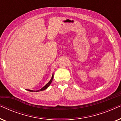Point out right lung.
Here are the masks:
<instances>
[{"instance_id": "1", "label": "right lung", "mask_w": 121, "mask_h": 121, "mask_svg": "<svg viewBox=\"0 0 121 121\" xmlns=\"http://www.w3.org/2000/svg\"><path fill=\"white\" fill-rule=\"evenodd\" d=\"M53 74H52V78H51V80H49V82H48V83L46 84V85H45V86H44L43 87H42V88H41V89H39V90H36V91H35V90H27V91H31V92H39V91H43V90H46V89L49 86V85H51V82H52V80H53Z\"/></svg>"}]
</instances>
